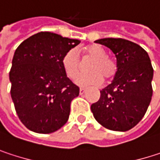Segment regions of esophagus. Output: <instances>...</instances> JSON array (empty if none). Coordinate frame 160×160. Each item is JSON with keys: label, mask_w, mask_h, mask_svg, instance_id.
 <instances>
[{"label": "esophagus", "mask_w": 160, "mask_h": 160, "mask_svg": "<svg viewBox=\"0 0 160 160\" xmlns=\"http://www.w3.org/2000/svg\"><path fill=\"white\" fill-rule=\"evenodd\" d=\"M85 92H86V89L85 88H80V94H83Z\"/></svg>", "instance_id": "34e87169"}]
</instances>
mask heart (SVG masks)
I'll return each instance as SVG.
<instances>
[{"label": "heart", "mask_w": 160, "mask_h": 160, "mask_svg": "<svg viewBox=\"0 0 160 160\" xmlns=\"http://www.w3.org/2000/svg\"><path fill=\"white\" fill-rule=\"evenodd\" d=\"M87 56L93 58L88 67L89 73L80 74L75 82L80 86H90L100 84L103 80H110L117 72V63L107 55V52L101 46L92 44L84 49ZM62 67L69 79H74L80 71V62L76 50L68 51L62 58Z\"/></svg>", "instance_id": "b5f03b06"}]
</instances>
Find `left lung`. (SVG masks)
<instances>
[{
  "label": "left lung",
  "instance_id": "left-lung-1",
  "mask_svg": "<svg viewBox=\"0 0 160 160\" xmlns=\"http://www.w3.org/2000/svg\"><path fill=\"white\" fill-rule=\"evenodd\" d=\"M94 42L111 50L117 58L112 82L100 91V99L91 106L94 118L105 128L126 132L143 118L152 98L153 68L146 51L124 40L105 38Z\"/></svg>",
  "mask_w": 160,
  "mask_h": 160
}]
</instances>
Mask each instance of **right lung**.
<instances>
[{
  "label": "right lung",
  "mask_w": 160,
  "mask_h": 160,
  "mask_svg": "<svg viewBox=\"0 0 160 160\" xmlns=\"http://www.w3.org/2000/svg\"><path fill=\"white\" fill-rule=\"evenodd\" d=\"M80 42L42 31L16 48L9 73L11 97L19 119L28 130L51 133L67 123L70 103L80 88L67 77L62 58Z\"/></svg>",
  "instance_id": "add662e5"
}]
</instances>
